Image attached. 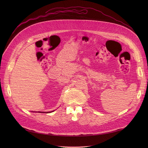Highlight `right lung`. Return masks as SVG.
I'll use <instances>...</instances> for the list:
<instances>
[{"label": "right lung", "instance_id": "1", "mask_svg": "<svg viewBox=\"0 0 148 148\" xmlns=\"http://www.w3.org/2000/svg\"><path fill=\"white\" fill-rule=\"evenodd\" d=\"M53 112V111H52ZM40 112V113H41V112H45V113H49V112Z\"/></svg>", "mask_w": 148, "mask_h": 148}]
</instances>
